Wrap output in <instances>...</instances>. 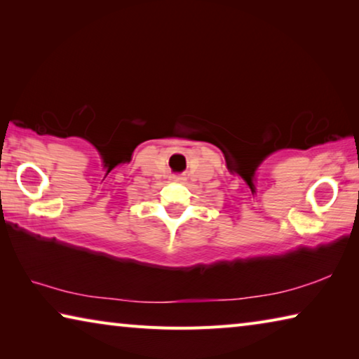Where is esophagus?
Masks as SVG:
<instances>
[{
    "label": "esophagus",
    "instance_id": "obj_1",
    "mask_svg": "<svg viewBox=\"0 0 359 359\" xmlns=\"http://www.w3.org/2000/svg\"><path fill=\"white\" fill-rule=\"evenodd\" d=\"M172 180H175V182H184L185 177H182V175H172Z\"/></svg>",
    "mask_w": 359,
    "mask_h": 359
}]
</instances>
